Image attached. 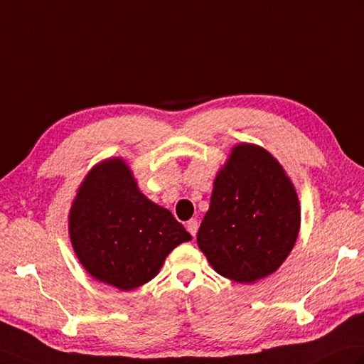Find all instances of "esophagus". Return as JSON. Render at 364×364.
I'll use <instances>...</instances> for the list:
<instances>
[{"mask_svg":"<svg viewBox=\"0 0 364 364\" xmlns=\"http://www.w3.org/2000/svg\"><path fill=\"white\" fill-rule=\"evenodd\" d=\"M186 228H188V231H189V234L192 235V237H196L197 231H198V222L196 220V218H192V220H189L188 225H186Z\"/></svg>","mask_w":364,"mask_h":364,"instance_id":"obj_1","label":"esophagus"}]
</instances>
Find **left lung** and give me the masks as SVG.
Returning a JSON list of instances; mask_svg holds the SVG:
<instances>
[{
    "label": "left lung",
    "instance_id": "1",
    "mask_svg": "<svg viewBox=\"0 0 364 364\" xmlns=\"http://www.w3.org/2000/svg\"><path fill=\"white\" fill-rule=\"evenodd\" d=\"M299 225L296 191L282 166L267 150L240 144L217 175L197 243L218 274L251 284L282 265Z\"/></svg>",
    "mask_w": 364,
    "mask_h": 364
}]
</instances>
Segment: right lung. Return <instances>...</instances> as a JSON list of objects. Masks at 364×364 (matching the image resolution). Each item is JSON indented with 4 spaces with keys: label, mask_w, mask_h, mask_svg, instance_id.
I'll use <instances>...</instances> for the list:
<instances>
[{
    "label": "right lung",
    "mask_w": 364,
    "mask_h": 364,
    "mask_svg": "<svg viewBox=\"0 0 364 364\" xmlns=\"http://www.w3.org/2000/svg\"><path fill=\"white\" fill-rule=\"evenodd\" d=\"M70 235L83 268L119 290L149 282L168 252L192 239L171 210L142 196L119 158L87 175L70 213Z\"/></svg>",
    "instance_id": "1"
}]
</instances>
